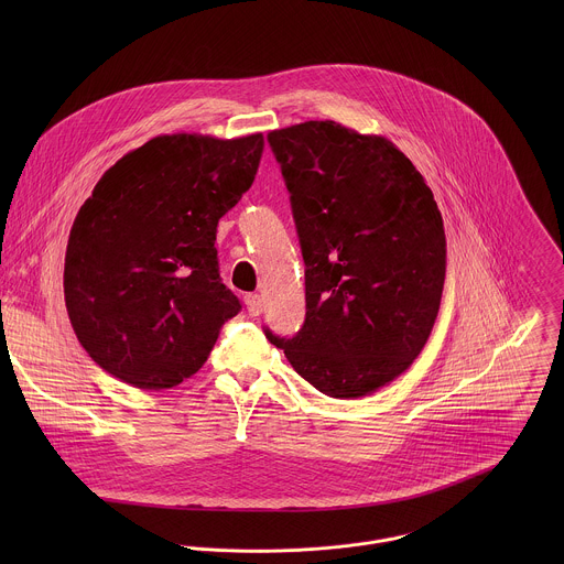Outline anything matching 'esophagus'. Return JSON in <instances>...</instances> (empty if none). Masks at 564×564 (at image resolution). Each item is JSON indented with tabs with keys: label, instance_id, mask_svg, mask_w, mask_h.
<instances>
[{
	"label": "esophagus",
	"instance_id": "34e87169",
	"mask_svg": "<svg viewBox=\"0 0 564 564\" xmlns=\"http://www.w3.org/2000/svg\"><path fill=\"white\" fill-rule=\"evenodd\" d=\"M245 304H247V313L251 317H258L262 313V297L258 293H249L245 295Z\"/></svg>",
	"mask_w": 564,
	"mask_h": 564
}]
</instances>
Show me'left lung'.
Here are the masks:
<instances>
[{
  "instance_id": "left-lung-1",
  "label": "left lung",
  "mask_w": 564,
  "mask_h": 564,
  "mask_svg": "<svg viewBox=\"0 0 564 564\" xmlns=\"http://www.w3.org/2000/svg\"><path fill=\"white\" fill-rule=\"evenodd\" d=\"M306 262V322L267 338L323 395L356 400L421 354L445 284V230L430 186L395 143L336 121L267 134Z\"/></svg>"
}]
</instances>
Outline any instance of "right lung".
Listing matches in <instances>:
<instances>
[{"instance_id": "1", "label": "right lung", "mask_w": 564, "mask_h": 564, "mask_svg": "<svg viewBox=\"0 0 564 564\" xmlns=\"http://www.w3.org/2000/svg\"><path fill=\"white\" fill-rule=\"evenodd\" d=\"M264 139L161 134L115 162L74 221L65 304L86 354L161 391L208 360L239 315L219 278L217 226L251 186Z\"/></svg>"}]
</instances>
